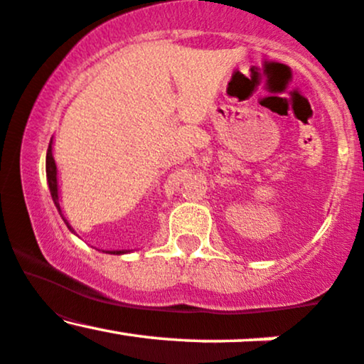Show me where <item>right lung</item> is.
Listing matches in <instances>:
<instances>
[{"label":"right lung","mask_w":364,"mask_h":364,"mask_svg":"<svg viewBox=\"0 0 364 364\" xmlns=\"http://www.w3.org/2000/svg\"><path fill=\"white\" fill-rule=\"evenodd\" d=\"M46 176H48V185H49V191H51V196H53V202L54 205H56L58 212L61 214V207H60V185H58V168H56V162H54V157H53V139L49 141V149H48V154H46ZM63 220H65V224L68 225L70 231L75 235V229L70 225L68 220L63 217ZM132 250H107V252L104 253H109V255H123V253H129Z\"/></svg>","instance_id":"add662e5"}]
</instances>
